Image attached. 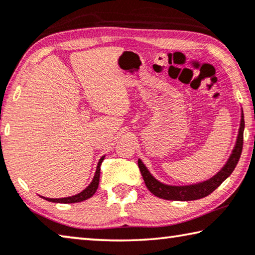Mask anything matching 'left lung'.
<instances>
[{
  "mask_svg": "<svg viewBox=\"0 0 255 255\" xmlns=\"http://www.w3.org/2000/svg\"><path fill=\"white\" fill-rule=\"evenodd\" d=\"M241 117V125L240 129H238L236 144L235 147L233 149L232 154L229 156L228 161L226 162L224 167H222L221 170L216 173L212 178L202 181V183L185 186L165 185L155 179L154 177L151 175V172L147 170V168L145 167L142 160L138 159V168L140 170V173H142L145 185H146L148 191L151 192L153 195L160 197V199L169 201H193L202 199V197H205L208 196L209 194H211L216 188L219 187L222 184V181H225L230 175H232V172L234 171V169H235L236 164L238 163V160H240L241 157L242 149H243V134L245 127L243 111H242Z\"/></svg>",
  "mask_w": 255,
  "mask_h": 255,
  "instance_id": "8db88e82",
  "label": "left lung"
}]
</instances>
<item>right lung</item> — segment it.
I'll list each match as a JSON object with an SVG mask.
<instances>
[{
  "mask_svg": "<svg viewBox=\"0 0 255 255\" xmlns=\"http://www.w3.org/2000/svg\"><path fill=\"white\" fill-rule=\"evenodd\" d=\"M104 156L101 157L99 163H98V167H96V171H95V175H94V178H93L92 183L87 186L86 188L84 189L83 192H80L78 194H76L74 196H69V197H62V199H48V197H43L44 200H46L48 202H54V203H77V202H82L85 201L87 199H90L93 195H94L96 189L99 187V183H100V171H101V163H102V161L104 160Z\"/></svg>",
  "mask_w": 255,
  "mask_h": 255,
  "instance_id": "add662e5",
  "label": "right lung"
}]
</instances>
